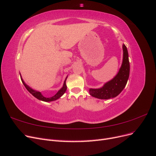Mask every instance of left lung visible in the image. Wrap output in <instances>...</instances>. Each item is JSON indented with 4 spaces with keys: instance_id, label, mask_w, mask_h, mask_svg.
I'll return each instance as SVG.
<instances>
[{
    "instance_id": "8db88e82",
    "label": "left lung",
    "mask_w": 156,
    "mask_h": 156,
    "mask_svg": "<svg viewBox=\"0 0 156 156\" xmlns=\"http://www.w3.org/2000/svg\"><path fill=\"white\" fill-rule=\"evenodd\" d=\"M123 62L119 72L111 81L105 83L102 88L98 89L90 88L89 90L90 94L102 100H107L117 96L126 87L129 75V62L128 58V52L126 46H123Z\"/></svg>"
}]
</instances>
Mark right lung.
<instances>
[{
	"instance_id": "right-lung-1",
	"label": "right lung",
	"mask_w": 156,
	"mask_h": 156,
	"mask_svg": "<svg viewBox=\"0 0 156 156\" xmlns=\"http://www.w3.org/2000/svg\"><path fill=\"white\" fill-rule=\"evenodd\" d=\"M21 79L22 83H23V84H24V86L25 87V88H27V90L29 91L31 94H32V95L34 96L35 98H36L37 99H38V100H40L44 101H55L56 100H57V99H58L59 98H60L61 96L63 95V94L65 93L66 90V89H67V86H66V80H65V81L64 83L63 87L61 88L60 90H58V92L56 93L55 96H52L51 98H45L43 95H42L41 92H37V91H35V90H32V88H30L29 86H27V84L25 83V82L23 81V80L22 79L21 77Z\"/></svg>"
}]
</instances>
